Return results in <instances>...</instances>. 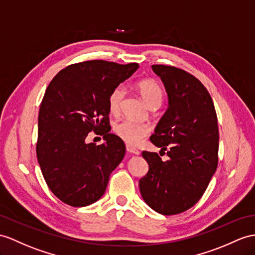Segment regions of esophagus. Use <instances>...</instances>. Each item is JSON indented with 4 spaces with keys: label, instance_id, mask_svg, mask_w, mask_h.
Returning <instances> with one entry per match:
<instances>
[{
    "label": "esophagus",
    "instance_id": "esophagus-1",
    "mask_svg": "<svg viewBox=\"0 0 255 255\" xmlns=\"http://www.w3.org/2000/svg\"><path fill=\"white\" fill-rule=\"evenodd\" d=\"M127 150H128V152L133 153V154H139L140 153L139 150H137V149L132 147V146H129V145H127Z\"/></svg>",
    "mask_w": 255,
    "mask_h": 255
}]
</instances>
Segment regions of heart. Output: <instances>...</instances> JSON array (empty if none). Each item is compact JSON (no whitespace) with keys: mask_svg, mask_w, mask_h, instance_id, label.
<instances>
[{"mask_svg":"<svg viewBox=\"0 0 255 255\" xmlns=\"http://www.w3.org/2000/svg\"><path fill=\"white\" fill-rule=\"evenodd\" d=\"M136 88L145 102L147 106L150 108L158 106L162 101V90L157 82L152 80H141L136 84ZM126 90L123 86L117 88L110 93L108 98V107L111 114H118L121 107ZM115 132L119 137L128 145H138L141 139L149 133V128L145 124H140L131 120H123L116 124Z\"/></svg>","mask_w":255,"mask_h":255,"instance_id":"obj_1","label":"heart"}]
</instances>
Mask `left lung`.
I'll return each instance as SVG.
<instances>
[{
	"instance_id": "1",
	"label": "left lung",
	"mask_w": 255,
	"mask_h": 255,
	"mask_svg": "<svg viewBox=\"0 0 255 255\" xmlns=\"http://www.w3.org/2000/svg\"><path fill=\"white\" fill-rule=\"evenodd\" d=\"M151 68L163 82L167 108L150 140L161 150L168 149L169 160L142 151L149 171L140 178L139 190L152 210L173 215L195 206L214 175L219 127L212 98L199 80L175 67Z\"/></svg>"
}]
</instances>
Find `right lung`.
Instances as JSON below:
<instances>
[{
  "label": "right lung",
  "mask_w": 255,
  "mask_h": 255,
  "mask_svg": "<svg viewBox=\"0 0 255 255\" xmlns=\"http://www.w3.org/2000/svg\"><path fill=\"white\" fill-rule=\"evenodd\" d=\"M137 69L135 63L84 61L65 68L47 86L39 111L36 157L48 188L71 207L101 199L126 154L123 140L109 133L108 98ZM92 130L104 135L102 145L85 141Z\"/></svg>",
  "instance_id": "right-lung-1"
}]
</instances>
